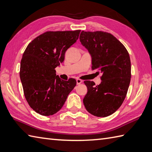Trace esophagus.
Masks as SVG:
<instances>
[{
    "mask_svg": "<svg viewBox=\"0 0 152 152\" xmlns=\"http://www.w3.org/2000/svg\"><path fill=\"white\" fill-rule=\"evenodd\" d=\"M76 81H77V85H79L80 83H83V80L81 79H76Z\"/></svg>",
    "mask_w": 152,
    "mask_h": 152,
    "instance_id": "obj_1",
    "label": "esophagus"
}]
</instances>
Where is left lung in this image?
<instances>
[{
  "mask_svg": "<svg viewBox=\"0 0 152 152\" xmlns=\"http://www.w3.org/2000/svg\"><path fill=\"white\" fill-rule=\"evenodd\" d=\"M79 39L91 55L92 70L102 73L99 85L90 80L84 82L88 92L83 104L92 115L109 116L121 106L127 93L131 77L129 52L109 33L82 31Z\"/></svg>",
  "mask_w": 152,
  "mask_h": 152,
  "instance_id": "8db88e82",
  "label": "left lung"
}]
</instances>
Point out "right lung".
<instances>
[{"mask_svg":"<svg viewBox=\"0 0 152 152\" xmlns=\"http://www.w3.org/2000/svg\"><path fill=\"white\" fill-rule=\"evenodd\" d=\"M80 30L46 31L27 45L20 64V77L29 106L40 115L57 113L76 86V80L61 79L55 68L78 39Z\"/></svg>","mask_w":152,"mask_h":152,"instance_id":"add662e5","label":"right lung"}]
</instances>
